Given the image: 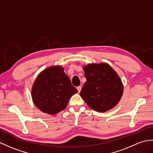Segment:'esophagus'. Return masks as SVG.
Instances as JSON below:
<instances>
[{
	"label": "esophagus",
	"mask_w": 153,
	"mask_h": 153,
	"mask_svg": "<svg viewBox=\"0 0 153 153\" xmlns=\"http://www.w3.org/2000/svg\"><path fill=\"white\" fill-rule=\"evenodd\" d=\"M77 91H78V92H79L81 91V86H78V87H77Z\"/></svg>",
	"instance_id": "34e87169"
}]
</instances>
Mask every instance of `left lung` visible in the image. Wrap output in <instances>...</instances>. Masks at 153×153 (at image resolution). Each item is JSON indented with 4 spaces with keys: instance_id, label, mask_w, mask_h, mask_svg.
<instances>
[{
    "instance_id": "1",
    "label": "left lung",
    "mask_w": 153,
    "mask_h": 153,
    "mask_svg": "<svg viewBox=\"0 0 153 153\" xmlns=\"http://www.w3.org/2000/svg\"><path fill=\"white\" fill-rule=\"evenodd\" d=\"M87 81L80 96L89 107L105 112L118 104L123 93V86L117 74L105 63L89 64L84 67Z\"/></svg>"
}]
</instances>
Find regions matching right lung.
Here are the masks:
<instances>
[{
  "label": "right lung",
  "instance_id": "add662e5",
  "mask_svg": "<svg viewBox=\"0 0 153 153\" xmlns=\"http://www.w3.org/2000/svg\"><path fill=\"white\" fill-rule=\"evenodd\" d=\"M77 93L64 68L55 66L39 74L31 94L34 104L39 109L53 115L65 109L70 97Z\"/></svg>",
  "mask_w": 153,
  "mask_h": 153
}]
</instances>
